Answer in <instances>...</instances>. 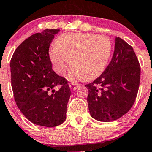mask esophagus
I'll return each mask as SVG.
<instances>
[{
	"label": "esophagus",
	"mask_w": 152,
	"mask_h": 152,
	"mask_svg": "<svg viewBox=\"0 0 152 152\" xmlns=\"http://www.w3.org/2000/svg\"><path fill=\"white\" fill-rule=\"evenodd\" d=\"M79 86V84L78 83H73L70 84L69 85V88L72 91H75L77 89V88Z\"/></svg>",
	"instance_id": "obj_1"
}]
</instances>
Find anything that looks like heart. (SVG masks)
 I'll return each instance as SVG.
<instances>
[{
	"label": "heart",
	"instance_id": "heart-1",
	"mask_svg": "<svg viewBox=\"0 0 152 152\" xmlns=\"http://www.w3.org/2000/svg\"><path fill=\"white\" fill-rule=\"evenodd\" d=\"M112 53L110 39L93 34H63L55 42L49 57L55 70L64 75L70 64L72 79L91 80L105 69Z\"/></svg>",
	"mask_w": 152,
	"mask_h": 152
}]
</instances>
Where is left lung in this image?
Instances as JSON below:
<instances>
[{
	"instance_id": "left-lung-1",
	"label": "left lung",
	"mask_w": 152,
	"mask_h": 152,
	"mask_svg": "<svg viewBox=\"0 0 152 152\" xmlns=\"http://www.w3.org/2000/svg\"><path fill=\"white\" fill-rule=\"evenodd\" d=\"M140 68L133 49L124 40L115 38L110 63L88 90V106L91 116L103 122L123 116L133 105L139 84Z\"/></svg>"
}]
</instances>
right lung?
<instances>
[{
    "label": "right lung",
    "mask_w": 152,
    "mask_h": 152,
    "mask_svg": "<svg viewBox=\"0 0 152 152\" xmlns=\"http://www.w3.org/2000/svg\"><path fill=\"white\" fill-rule=\"evenodd\" d=\"M59 29H45L20 44L11 59L12 87L22 113L32 123L47 127L66 119L71 91L67 81L52 69L49 48ZM61 85L56 91L54 88Z\"/></svg>",
    "instance_id": "add662e5"
}]
</instances>
